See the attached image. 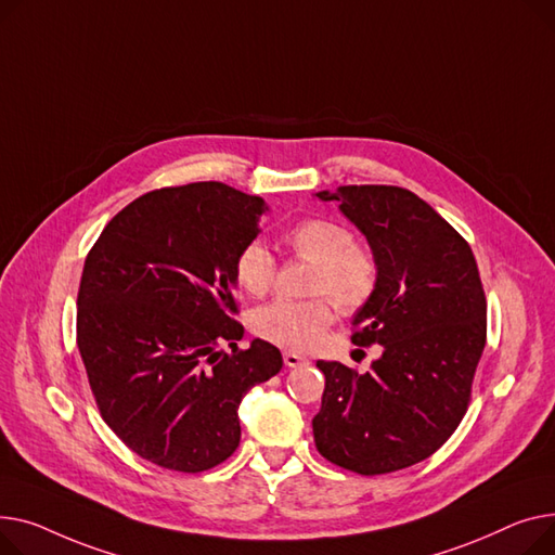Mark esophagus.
I'll list each match as a JSON object with an SVG mask.
<instances>
[{
    "mask_svg": "<svg viewBox=\"0 0 555 555\" xmlns=\"http://www.w3.org/2000/svg\"><path fill=\"white\" fill-rule=\"evenodd\" d=\"M309 361L305 356L300 353H293V351H284V365L286 367H300V365H307Z\"/></svg>",
    "mask_w": 555,
    "mask_h": 555,
    "instance_id": "1",
    "label": "esophagus"
}]
</instances>
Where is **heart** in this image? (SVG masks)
Wrapping results in <instances>:
<instances>
[{"mask_svg": "<svg viewBox=\"0 0 555 555\" xmlns=\"http://www.w3.org/2000/svg\"><path fill=\"white\" fill-rule=\"evenodd\" d=\"M284 248L302 262H311V300H275L259 307L253 318V332L278 347H315L334 318L336 305L345 313H356L370 305L378 288L380 269L374 250L353 240L351 231L332 217H307L282 235ZM235 282L248 296L262 298L273 288L275 255L259 242L246 244L235 257Z\"/></svg>", "mask_w": 555, "mask_h": 555, "instance_id": "b5f03b06", "label": "heart"}]
</instances>
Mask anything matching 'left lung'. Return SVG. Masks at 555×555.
Returning a JSON list of instances; mask_svg holds the SVG:
<instances>
[{"label": "left lung", "mask_w": 555, "mask_h": 555, "mask_svg": "<svg viewBox=\"0 0 555 555\" xmlns=\"http://www.w3.org/2000/svg\"><path fill=\"white\" fill-rule=\"evenodd\" d=\"M338 202L367 237L378 288L356 313L351 343L383 345L367 374L318 361L322 408L313 416L324 460L385 475L428 460L462 423L486 345V296L468 242L414 192L340 185Z\"/></svg>", "instance_id": "1"}]
</instances>
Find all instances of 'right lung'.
Wrapping results in <instances>:
<instances>
[{
  "mask_svg": "<svg viewBox=\"0 0 555 555\" xmlns=\"http://www.w3.org/2000/svg\"><path fill=\"white\" fill-rule=\"evenodd\" d=\"M264 210L219 181L158 188L85 259L76 336L91 395L116 437L160 468L202 473L231 457L244 395L282 370L271 343L237 347L233 267Z\"/></svg>",
  "mask_w": 555,
  "mask_h": 555,
  "instance_id": "1",
  "label": "right lung"
}]
</instances>
